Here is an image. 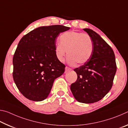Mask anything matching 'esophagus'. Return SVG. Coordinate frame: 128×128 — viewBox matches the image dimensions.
Returning <instances> with one entry per match:
<instances>
[{"mask_svg":"<svg viewBox=\"0 0 128 128\" xmlns=\"http://www.w3.org/2000/svg\"><path fill=\"white\" fill-rule=\"evenodd\" d=\"M70 70H71V69L69 68V67H68V66H66V70H65V73L68 72V71H70Z\"/></svg>","mask_w":128,"mask_h":128,"instance_id":"obj_1","label":"esophagus"}]
</instances>
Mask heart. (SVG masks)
Here are the masks:
<instances>
[{
    "label": "heart",
    "instance_id": "1",
    "mask_svg": "<svg viewBox=\"0 0 128 128\" xmlns=\"http://www.w3.org/2000/svg\"><path fill=\"white\" fill-rule=\"evenodd\" d=\"M60 43L56 44L55 53L60 62L64 60L68 54L67 62L73 66L86 63L92 56L93 51V42L88 34L76 32H67L60 36Z\"/></svg>",
    "mask_w": 128,
    "mask_h": 128
}]
</instances>
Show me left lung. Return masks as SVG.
<instances>
[{"label": "left lung", "instance_id": "8db88e82", "mask_svg": "<svg viewBox=\"0 0 128 128\" xmlns=\"http://www.w3.org/2000/svg\"><path fill=\"white\" fill-rule=\"evenodd\" d=\"M84 30L92 39L93 51L86 63L74 69L77 80L71 85L70 90L79 102L92 103L101 100L111 90L117 68L111 47L92 30Z\"/></svg>", "mask_w": 128, "mask_h": 128}]
</instances>
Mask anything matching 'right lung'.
Masks as SVG:
<instances>
[{"label": "right lung", "instance_id": "1", "mask_svg": "<svg viewBox=\"0 0 128 128\" xmlns=\"http://www.w3.org/2000/svg\"><path fill=\"white\" fill-rule=\"evenodd\" d=\"M69 29L60 25L41 26L21 39L13 58V78L25 98L44 100L55 80L63 74L66 66L56 56L55 40Z\"/></svg>", "mask_w": 128, "mask_h": 128}]
</instances>
